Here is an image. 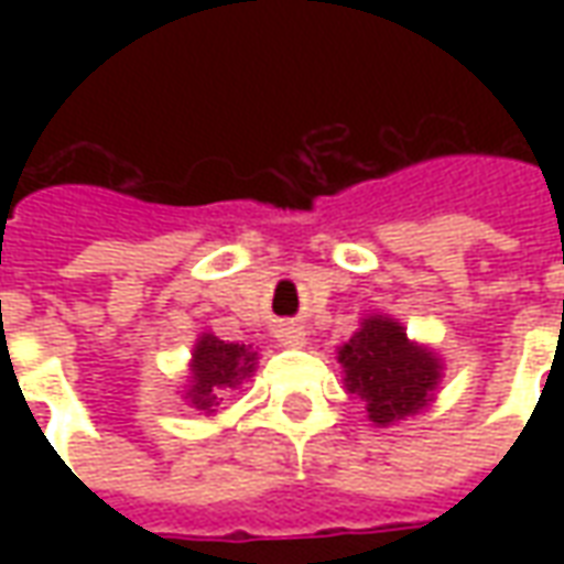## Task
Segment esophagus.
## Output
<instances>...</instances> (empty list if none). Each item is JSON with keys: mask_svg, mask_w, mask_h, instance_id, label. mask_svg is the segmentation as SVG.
Returning <instances> with one entry per match:
<instances>
[{"mask_svg": "<svg viewBox=\"0 0 564 564\" xmlns=\"http://www.w3.org/2000/svg\"><path fill=\"white\" fill-rule=\"evenodd\" d=\"M278 341L286 344V347H302L305 344V332H302V326H295V323H281L278 326Z\"/></svg>", "mask_w": 564, "mask_h": 564, "instance_id": "1", "label": "esophagus"}]
</instances>
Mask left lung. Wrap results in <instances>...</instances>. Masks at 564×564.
<instances>
[{
  "label": "left lung",
  "mask_w": 564,
  "mask_h": 564,
  "mask_svg": "<svg viewBox=\"0 0 564 564\" xmlns=\"http://www.w3.org/2000/svg\"><path fill=\"white\" fill-rule=\"evenodd\" d=\"M338 362L347 392L366 402L368 420L378 425L420 414L435 399L441 380V359L383 314L362 319L359 332L338 350Z\"/></svg>",
  "instance_id": "1"
}]
</instances>
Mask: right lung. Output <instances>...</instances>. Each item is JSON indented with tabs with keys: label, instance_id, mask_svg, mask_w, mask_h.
Returning <instances> with one entry per match:
<instances>
[{
	"label": "right lung",
	"instance_id": "obj_1",
	"mask_svg": "<svg viewBox=\"0 0 564 564\" xmlns=\"http://www.w3.org/2000/svg\"><path fill=\"white\" fill-rule=\"evenodd\" d=\"M257 350L247 344L220 341L217 335L205 332L193 347V362H189V387L184 399L196 411L214 414V408L226 399V392L245 383L253 368H257Z\"/></svg>",
	"mask_w": 564,
	"mask_h": 564
}]
</instances>
